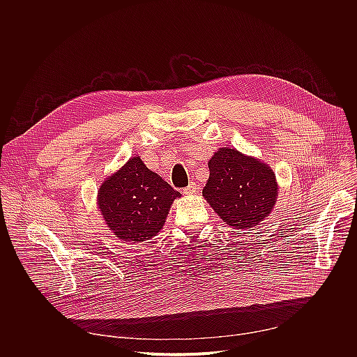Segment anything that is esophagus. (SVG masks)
I'll use <instances>...</instances> for the list:
<instances>
[{"instance_id": "34e87169", "label": "esophagus", "mask_w": 357, "mask_h": 357, "mask_svg": "<svg viewBox=\"0 0 357 357\" xmlns=\"http://www.w3.org/2000/svg\"><path fill=\"white\" fill-rule=\"evenodd\" d=\"M196 189H197V185H196L195 182H190V183L183 189V193H185V195H193V193L196 192Z\"/></svg>"}]
</instances>
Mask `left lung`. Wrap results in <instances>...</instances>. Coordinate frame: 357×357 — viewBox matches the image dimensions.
Masks as SVG:
<instances>
[{"label":"left lung","instance_id":"8db88e82","mask_svg":"<svg viewBox=\"0 0 357 357\" xmlns=\"http://www.w3.org/2000/svg\"><path fill=\"white\" fill-rule=\"evenodd\" d=\"M203 196L231 227L250 228L273 210L278 185L273 169L235 149H220L208 161Z\"/></svg>","mask_w":357,"mask_h":357}]
</instances>
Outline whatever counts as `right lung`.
<instances>
[{
    "instance_id": "right-lung-1",
    "label": "right lung",
    "mask_w": 357,
    "mask_h": 357,
    "mask_svg": "<svg viewBox=\"0 0 357 357\" xmlns=\"http://www.w3.org/2000/svg\"><path fill=\"white\" fill-rule=\"evenodd\" d=\"M176 197L178 190L133 157L102 182L98 208L119 239L137 243L160 232Z\"/></svg>"
}]
</instances>
